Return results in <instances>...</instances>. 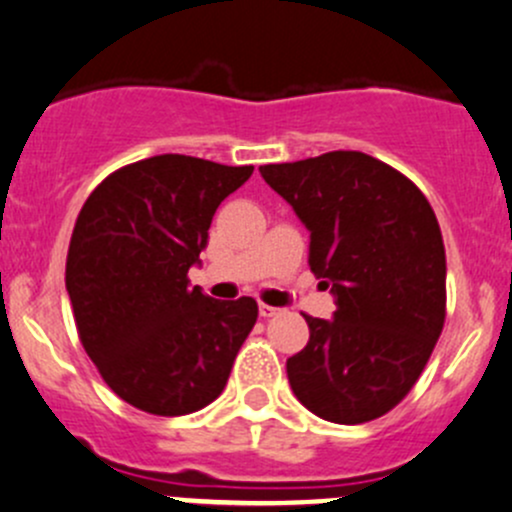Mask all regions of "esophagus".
Here are the masks:
<instances>
[{"mask_svg":"<svg viewBox=\"0 0 512 512\" xmlns=\"http://www.w3.org/2000/svg\"><path fill=\"white\" fill-rule=\"evenodd\" d=\"M282 309L280 307H270V304H265V302H260V317H275V314H280Z\"/></svg>","mask_w":512,"mask_h":512,"instance_id":"1","label":"esophagus"}]
</instances>
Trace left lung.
Here are the masks:
<instances>
[{
    "mask_svg": "<svg viewBox=\"0 0 512 512\" xmlns=\"http://www.w3.org/2000/svg\"><path fill=\"white\" fill-rule=\"evenodd\" d=\"M309 230V267L332 287V319L304 317L287 359L299 404L332 423L394 409L421 376L446 319L441 227L406 175L359 151L260 165Z\"/></svg>",
    "mask_w": 512,
    "mask_h": 512,
    "instance_id": "8db88e82",
    "label": "left lung"
}]
</instances>
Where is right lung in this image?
<instances>
[{
	"label": "right lung",
	"instance_id": "add662e5",
	"mask_svg": "<svg viewBox=\"0 0 512 512\" xmlns=\"http://www.w3.org/2000/svg\"><path fill=\"white\" fill-rule=\"evenodd\" d=\"M252 170L163 153L108 175L81 208L66 292L86 354L126 404L183 416L223 394L257 302L208 297L188 270Z\"/></svg>",
	"mask_w": 512,
	"mask_h": 512
}]
</instances>
